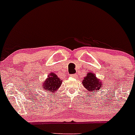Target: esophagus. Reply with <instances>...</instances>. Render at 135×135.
<instances>
[{"label": "esophagus", "instance_id": "1", "mask_svg": "<svg viewBox=\"0 0 135 135\" xmlns=\"http://www.w3.org/2000/svg\"><path fill=\"white\" fill-rule=\"evenodd\" d=\"M70 76H71V77H76V75H75V74H72Z\"/></svg>", "mask_w": 135, "mask_h": 135}]
</instances>
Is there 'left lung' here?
Listing matches in <instances>:
<instances>
[{"instance_id":"left-lung-1","label":"left lung","mask_w":135,"mask_h":135,"mask_svg":"<svg viewBox=\"0 0 135 135\" xmlns=\"http://www.w3.org/2000/svg\"><path fill=\"white\" fill-rule=\"evenodd\" d=\"M82 84L87 90L86 91L90 94H94L95 91V94H98L97 91H99V89L102 88L103 86L102 82L99 78H97L96 75L91 72L86 74V76L82 80Z\"/></svg>"}]
</instances>
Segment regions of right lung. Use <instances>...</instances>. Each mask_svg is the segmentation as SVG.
Listing matches in <instances>:
<instances>
[{"label": "right lung", "mask_w": 135, "mask_h": 135, "mask_svg": "<svg viewBox=\"0 0 135 135\" xmlns=\"http://www.w3.org/2000/svg\"><path fill=\"white\" fill-rule=\"evenodd\" d=\"M62 81L57 76V75L55 73H51L48 75L47 79L43 82L41 87L44 90L54 93L58 90L62 84Z\"/></svg>", "instance_id": "add662e5"}]
</instances>
